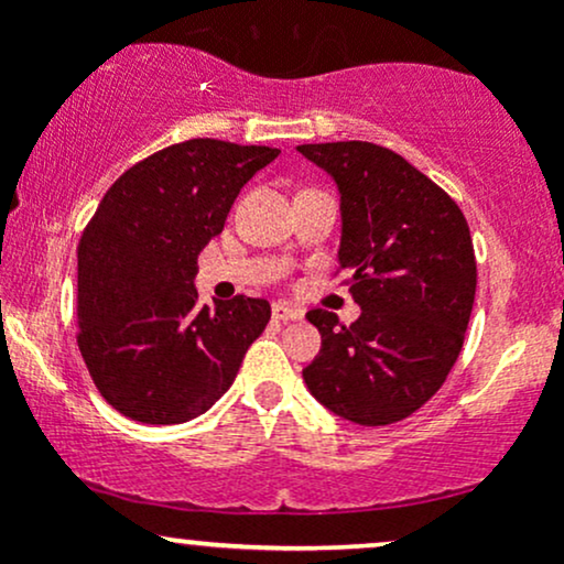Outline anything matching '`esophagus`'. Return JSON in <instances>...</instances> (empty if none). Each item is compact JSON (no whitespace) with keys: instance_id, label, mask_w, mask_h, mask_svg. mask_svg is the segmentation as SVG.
I'll list each match as a JSON object with an SVG mask.
<instances>
[{"instance_id":"1","label":"esophagus","mask_w":564,"mask_h":564,"mask_svg":"<svg viewBox=\"0 0 564 564\" xmlns=\"http://www.w3.org/2000/svg\"><path fill=\"white\" fill-rule=\"evenodd\" d=\"M300 307H291L286 302H273V318L275 321H300L302 318Z\"/></svg>"}]
</instances>
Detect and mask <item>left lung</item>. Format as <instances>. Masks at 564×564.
I'll use <instances>...</instances> for the list:
<instances>
[{"label": "left lung", "mask_w": 564, "mask_h": 564, "mask_svg": "<svg viewBox=\"0 0 564 564\" xmlns=\"http://www.w3.org/2000/svg\"><path fill=\"white\" fill-rule=\"evenodd\" d=\"M339 191V268L360 318L310 310L321 352L302 371L336 416L384 426L443 387L462 352L477 264L469 225L443 187L373 142L296 145Z\"/></svg>", "instance_id": "obj_1"}]
</instances>
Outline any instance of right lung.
I'll use <instances>...</instances> for the list:
<instances>
[{"mask_svg": "<svg viewBox=\"0 0 564 564\" xmlns=\"http://www.w3.org/2000/svg\"><path fill=\"white\" fill-rule=\"evenodd\" d=\"M278 148L198 138L108 187L79 243V349L95 387L140 424H183L230 390L270 302L198 304V251Z\"/></svg>", "mask_w": 564, "mask_h": 564, "instance_id": "obj_1", "label": "right lung"}]
</instances>
